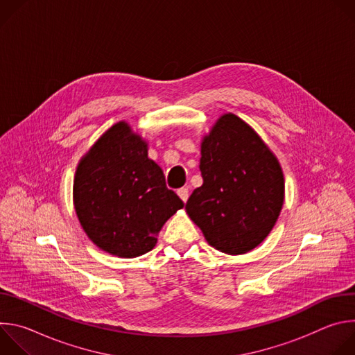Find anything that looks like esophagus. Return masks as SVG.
Segmentation results:
<instances>
[{
	"label": "esophagus",
	"instance_id": "esophagus-1",
	"mask_svg": "<svg viewBox=\"0 0 355 355\" xmlns=\"http://www.w3.org/2000/svg\"><path fill=\"white\" fill-rule=\"evenodd\" d=\"M177 193H178V196L182 199V202L185 204V202L188 200V196H189V191H188V188H180L178 191H177Z\"/></svg>",
	"mask_w": 355,
	"mask_h": 355
}]
</instances>
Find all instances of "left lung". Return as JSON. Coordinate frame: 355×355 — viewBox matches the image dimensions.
Instances as JSON below:
<instances>
[{
  "label": "left lung",
  "instance_id": "obj_1",
  "mask_svg": "<svg viewBox=\"0 0 355 355\" xmlns=\"http://www.w3.org/2000/svg\"><path fill=\"white\" fill-rule=\"evenodd\" d=\"M204 184L185 204L207 241L244 254L272 230L284 204V175L260 136L233 114L223 115L200 146Z\"/></svg>",
  "mask_w": 355,
  "mask_h": 355
}]
</instances>
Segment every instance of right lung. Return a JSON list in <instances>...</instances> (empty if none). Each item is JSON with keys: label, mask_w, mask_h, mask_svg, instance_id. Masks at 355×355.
Here are the masks:
<instances>
[{"label": "right lung", "mask_w": 355, "mask_h": 355, "mask_svg": "<svg viewBox=\"0 0 355 355\" xmlns=\"http://www.w3.org/2000/svg\"><path fill=\"white\" fill-rule=\"evenodd\" d=\"M74 207L87 236L118 257H137L184 202L168 189L163 170L147 157V144L119 122L80 162Z\"/></svg>", "instance_id": "1"}]
</instances>
